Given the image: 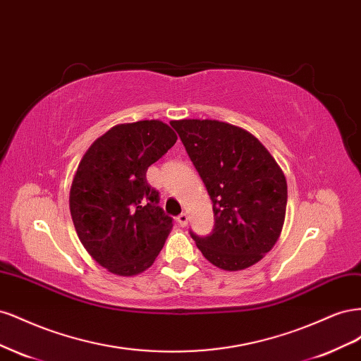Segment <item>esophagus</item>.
I'll return each mask as SVG.
<instances>
[{"label": "esophagus", "instance_id": "obj_1", "mask_svg": "<svg viewBox=\"0 0 361 361\" xmlns=\"http://www.w3.org/2000/svg\"><path fill=\"white\" fill-rule=\"evenodd\" d=\"M178 223H179V226H182V227H185L188 224V215L185 214V212H182L179 216H178Z\"/></svg>", "mask_w": 361, "mask_h": 361}]
</instances>
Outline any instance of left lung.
Returning <instances> with one entry per match:
<instances>
[{"label": "left lung", "mask_w": 361, "mask_h": 361, "mask_svg": "<svg viewBox=\"0 0 361 361\" xmlns=\"http://www.w3.org/2000/svg\"><path fill=\"white\" fill-rule=\"evenodd\" d=\"M212 200L214 231L191 238L212 265L239 271L276 245L286 215L288 183L276 159L245 129L218 120H173Z\"/></svg>", "instance_id": "1"}]
</instances>
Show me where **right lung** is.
Returning a JSON list of instances; mask_svg holds the SVG:
<instances>
[{"label":"right lung","mask_w":361,"mask_h":361,"mask_svg":"<svg viewBox=\"0 0 361 361\" xmlns=\"http://www.w3.org/2000/svg\"><path fill=\"white\" fill-rule=\"evenodd\" d=\"M161 120L111 128L85 152L71 187V215L89 255L117 276L154 264L173 227L146 171L176 143Z\"/></svg>","instance_id":"obj_1"}]
</instances>
